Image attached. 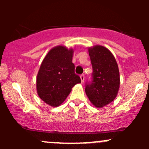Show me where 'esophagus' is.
<instances>
[{
    "label": "esophagus",
    "instance_id": "esophagus-1",
    "mask_svg": "<svg viewBox=\"0 0 149 149\" xmlns=\"http://www.w3.org/2000/svg\"><path fill=\"white\" fill-rule=\"evenodd\" d=\"M80 80H81V83H84V80H85V76L83 74L80 75Z\"/></svg>",
    "mask_w": 149,
    "mask_h": 149
}]
</instances>
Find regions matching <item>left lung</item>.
Masks as SVG:
<instances>
[{
	"instance_id": "1",
	"label": "left lung",
	"mask_w": 149,
	"mask_h": 149,
	"mask_svg": "<svg viewBox=\"0 0 149 149\" xmlns=\"http://www.w3.org/2000/svg\"><path fill=\"white\" fill-rule=\"evenodd\" d=\"M93 72L92 81L86 83L85 93L95 107L102 108L117 96L120 87L118 64L107 47L95 45L88 49Z\"/></svg>"
}]
</instances>
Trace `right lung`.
Returning a JSON list of instances; mask_svg holds the SVG:
<instances>
[{
	"label": "right lung",
	"mask_w": 149,
	"mask_h": 149,
	"mask_svg": "<svg viewBox=\"0 0 149 149\" xmlns=\"http://www.w3.org/2000/svg\"><path fill=\"white\" fill-rule=\"evenodd\" d=\"M73 49L62 45L49 51L40 65L36 78L38 95L53 107L64 102L75 85L81 82L75 73Z\"/></svg>",
	"instance_id": "obj_1"
}]
</instances>
